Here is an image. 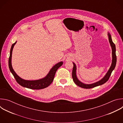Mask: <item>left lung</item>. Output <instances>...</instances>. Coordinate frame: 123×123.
I'll list each match as a JSON object with an SVG mask.
<instances>
[{
	"label": "left lung",
	"mask_w": 123,
	"mask_h": 123,
	"mask_svg": "<svg viewBox=\"0 0 123 123\" xmlns=\"http://www.w3.org/2000/svg\"><path fill=\"white\" fill-rule=\"evenodd\" d=\"M108 36L109 37V42L110 43L111 46V47L112 49V63L111 67L110 68L109 71H108L107 73L106 74V75H105V76L101 79L99 81H97L95 83L91 84H84L82 82H81L78 78L76 76V66L74 63L73 62L74 64V67L73 69V72H72V77L73 80L74 82L75 83L76 85L78 86L82 87V88L84 89H91L93 88V87H94L95 86H98L102 85L104 84V83H106L108 80H109L112 72L113 71L115 66L116 64V61H117V58H116V47H115V45L114 44V43L112 42V39H111V35L109 32L108 33Z\"/></svg>",
	"instance_id": "obj_1"
}]
</instances>
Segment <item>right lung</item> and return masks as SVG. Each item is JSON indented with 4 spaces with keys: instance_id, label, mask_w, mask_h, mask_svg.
<instances>
[{
    "instance_id": "1",
    "label": "right lung",
    "mask_w": 123,
    "mask_h": 123,
    "mask_svg": "<svg viewBox=\"0 0 123 123\" xmlns=\"http://www.w3.org/2000/svg\"><path fill=\"white\" fill-rule=\"evenodd\" d=\"M16 42L17 41H16L12 45L10 50V57L9 58V67L10 71L13 75L16 82L20 85L23 87L32 90H40L48 87L50 85V84L52 82V81H53L56 71L59 67H60L62 65L63 62L62 61L60 62L55 64V66H54L50 69L48 74L45 77L42 79L36 80H24L20 77L15 73V72L14 71L13 69L12 68V51L13 47L14 45L16 44Z\"/></svg>"
}]
</instances>
